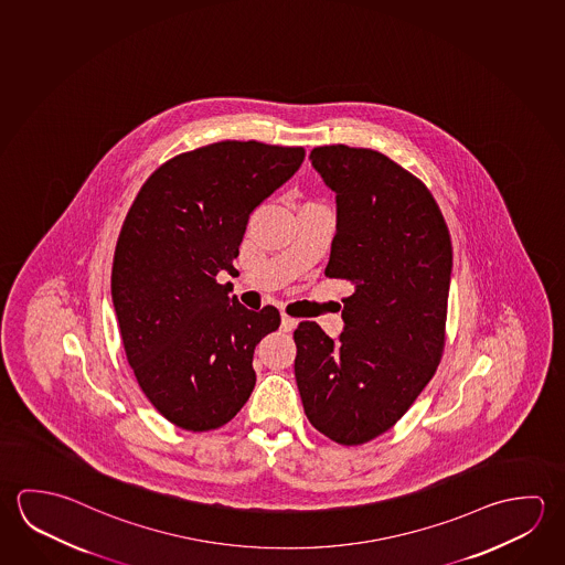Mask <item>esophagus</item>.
Here are the masks:
<instances>
[{"mask_svg": "<svg viewBox=\"0 0 565 565\" xmlns=\"http://www.w3.org/2000/svg\"><path fill=\"white\" fill-rule=\"evenodd\" d=\"M297 327V319H294V317L281 316V331H286V333H289V331H294Z\"/></svg>", "mask_w": 565, "mask_h": 565, "instance_id": "esophagus-1", "label": "esophagus"}]
</instances>
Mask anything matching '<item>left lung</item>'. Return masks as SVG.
Returning <instances> with one entry per match:
<instances>
[{
    "label": "left lung",
    "instance_id": "1",
    "mask_svg": "<svg viewBox=\"0 0 565 565\" xmlns=\"http://www.w3.org/2000/svg\"><path fill=\"white\" fill-rule=\"evenodd\" d=\"M309 160L335 192L326 276L353 287L335 339L316 321L297 327V388L319 433L363 445L395 425L435 375L452 244L433 194L385 154L335 145Z\"/></svg>",
    "mask_w": 565,
    "mask_h": 565
}]
</instances>
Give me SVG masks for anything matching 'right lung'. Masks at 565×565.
<instances>
[{
    "instance_id": "right-lung-1",
    "label": "right lung",
    "mask_w": 565,
    "mask_h": 565,
    "mask_svg": "<svg viewBox=\"0 0 565 565\" xmlns=\"http://www.w3.org/2000/svg\"><path fill=\"white\" fill-rule=\"evenodd\" d=\"M303 159L301 147L222 140L154 170L130 206L110 296L140 388L172 425L218 428L254 391V349L279 311H249L216 276H238L249 214Z\"/></svg>"
}]
</instances>
